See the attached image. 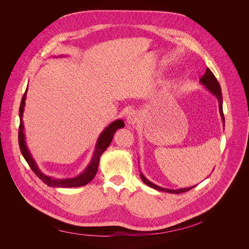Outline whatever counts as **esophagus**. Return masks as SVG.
Instances as JSON below:
<instances>
[{
    "label": "esophagus",
    "instance_id": "1",
    "mask_svg": "<svg viewBox=\"0 0 249 249\" xmlns=\"http://www.w3.org/2000/svg\"><path fill=\"white\" fill-rule=\"evenodd\" d=\"M127 123L130 125H134L136 123H138L139 121V115L136 111H132V112H129L127 115Z\"/></svg>",
    "mask_w": 249,
    "mask_h": 249
}]
</instances>
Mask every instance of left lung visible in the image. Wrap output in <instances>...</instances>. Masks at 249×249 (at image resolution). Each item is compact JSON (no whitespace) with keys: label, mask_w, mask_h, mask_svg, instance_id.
<instances>
[{"label":"left lung","mask_w":249,"mask_h":249,"mask_svg":"<svg viewBox=\"0 0 249 249\" xmlns=\"http://www.w3.org/2000/svg\"><path fill=\"white\" fill-rule=\"evenodd\" d=\"M200 82L209 89V91H211V93L218 99V102H219V110H220V115H221V118H222V121H223V125H224V122H225V119H224V114H223V99H222V93H221V87L217 81V78L215 77L214 73L209 70L207 68L206 70V72L205 74L201 77ZM140 178L141 179L143 180V182L144 184H146L147 186H149L150 188H153L155 190L158 191H161V192H167V193H171V194H180V193H185V192H188L190 191L191 189L195 188L196 186H193L191 188H185V189H178V190H168V189H164V188H161V187H159L154 185L153 182L149 181L144 176H143L142 173H140Z\"/></svg>","instance_id":"left-lung-1"}]
</instances>
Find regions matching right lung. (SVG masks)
Here are the masks:
<instances>
[{
	"label": "right lung",
	"instance_id": "add662e5",
	"mask_svg": "<svg viewBox=\"0 0 249 249\" xmlns=\"http://www.w3.org/2000/svg\"><path fill=\"white\" fill-rule=\"evenodd\" d=\"M26 95H27V89H26V90H25L21 104H20V109H19L20 126H19L18 138H19V146H20L22 155L24 156L25 160L27 161V163L29 164L33 173L39 178H40L44 182V184H46L49 187H53V188H56V187L57 188H75V187L86 186L87 184H89V182L95 178V176L97 174L101 155L110 145V143L112 142V139L116 132V130L119 128H123L125 126L124 122L120 119L116 120L103 130V132L101 133V135L98 138L93 159H91L89 165L86 167L85 171L80 176H77L75 178H54L45 176L43 173H41L40 169L38 168L35 160H33L31 153L29 152L27 145H26L25 134H24V124H23V112H24V107H25Z\"/></svg>",
	"mask_w": 249,
	"mask_h": 249
}]
</instances>
